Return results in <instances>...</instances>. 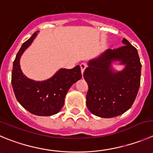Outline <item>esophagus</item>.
I'll list each match as a JSON object with an SVG mask.
<instances>
[{"mask_svg":"<svg viewBox=\"0 0 153 153\" xmlns=\"http://www.w3.org/2000/svg\"><path fill=\"white\" fill-rule=\"evenodd\" d=\"M80 66H81V74L83 75L84 72H85V68H87V65H85V63H81V65H80Z\"/></svg>","mask_w":153,"mask_h":153,"instance_id":"esophagus-1","label":"esophagus"}]
</instances>
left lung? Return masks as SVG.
<instances>
[{
	"instance_id": "obj_1",
	"label": "left lung",
	"mask_w": 153,
	"mask_h": 153,
	"mask_svg": "<svg viewBox=\"0 0 153 153\" xmlns=\"http://www.w3.org/2000/svg\"><path fill=\"white\" fill-rule=\"evenodd\" d=\"M124 46L108 49L90 59L84 78L88 85L86 104L100 118L122 115L134 102L140 85L141 63L137 51L125 38ZM122 65L117 70L114 65Z\"/></svg>"
}]
</instances>
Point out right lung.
I'll return each mask as SVG.
<instances>
[{
	"mask_svg": "<svg viewBox=\"0 0 153 153\" xmlns=\"http://www.w3.org/2000/svg\"><path fill=\"white\" fill-rule=\"evenodd\" d=\"M39 31L22 44L13 62L12 87L17 100L24 109L39 116L58 113L64 105L65 95L73 84L81 78L80 65L73 68H59L52 77L35 81L25 76L20 66V58L33 42Z\"/></svg>",
	"mask_w": 153,
	"mask_h": 153,
	"instance_id": "1",
	"label": "right lung"
}]
</instances>
